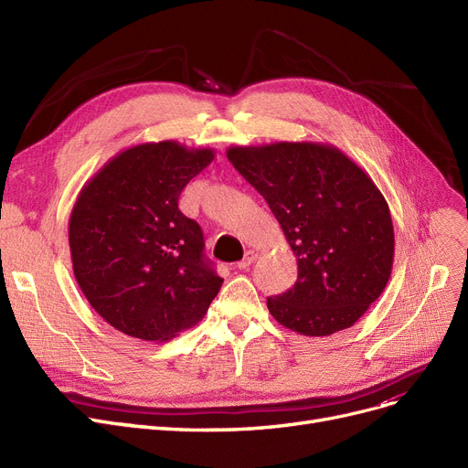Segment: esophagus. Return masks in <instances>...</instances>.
<instances>
[{
    "label": "esophagus",
    "instance_id": "obj_1",
    "mask_svg": "<svg viewBox=\"0 0 468 468\" xmlns=\"http://www.w3.org/2000/svg\"><path fill=\"white\" fill-rule=\"evenodd\" d=\"M256 258H258V254H256L254 250H247V252H244L242 260L237 263V267H239V269H247V267H250V265L254 263Z\"/></svg>",
    "mask_w": 468,
    "mask_h": 468
}]
</instances>
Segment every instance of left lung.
Returning a JSON list of instances; mask_svg holds the SVG:
<instances>
[{
	"mask_svg": "<svg viewBox=\"0 0 468 468\" xmlns=\"http://www.w3.org/2000/svg\"><path fill=\"white\" fill-rule=\"evenodd\" d=\"M228 159L267 201L298 260V281L267 298L302 335L351 328L381 296L395 260L385 197L337 147L316 142L235 145Z\"/></svg>",
	"mask_w": 468,
	"mask_h": 468,
	"instance_id": "obj_1",
	"label": "left lung"
}]
</instances>
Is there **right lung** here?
<instances>
[{"instance_id": "1", "label": "right lung", "mask_w": 468, "mask_h": 468, "mask_svg": "<svg viewBox=\"0 0 468 468\" xmlns=\"http://www.w3.org/2000/svg\"><path fill=\"white\" fill-rule=\"evenodd\" d=\"M214 159L210 147L147 142L110 159L71 208L73 275L115 330L166 341L205 316L224 279L205 258L203 231L178 210L187 182Z\"/></svg>"}]
</instances>
